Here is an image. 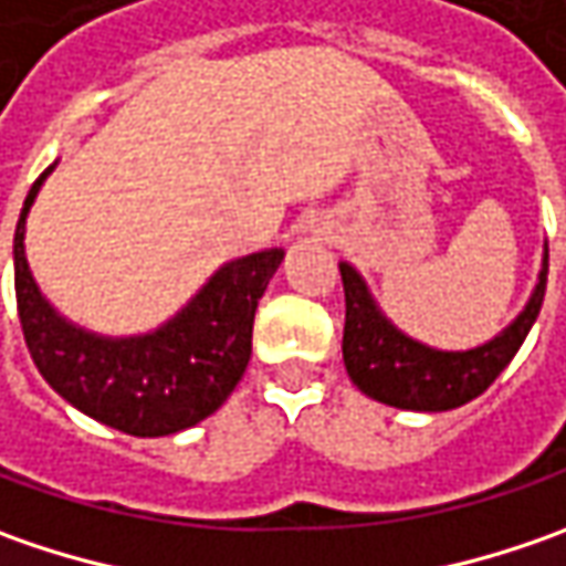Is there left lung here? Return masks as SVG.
Masks as SVG:
<instances>
[{"mask_svg":"<svg viewBox=\"0 0 566 566\" xmlns=\"http://www.w3.org/2000/svg\"><path fill=\"white\" fill-rule=\"evenodd\" d=\"M339 276L346 293L343 361L349 380L365 397L394 409L447 412L485 394L533 331L548 283V242L542 249V268L533 293L520 315L472 349H438L409 337L384 315L359 268L339 261Z\"/></svg>","mask_w":566,"mask_h":566,"instance_id":"left-lung-1","label":"left lung"}]
</instances>
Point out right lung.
Masks as SVG:
<instances>
[{
  "label": "right lung",
  "mask_w": 566,
  "mask_h": 566,
  "mask_svg": "<svg viewBox=\"0 0 566 566\" xmlns=\"http://www.w3.org/2000/svg\"><path fill=\"white\" fill-rule=\"evenodd\" d=\"M53 169L33 182L14 229L18 317L36 371L84 416L132 438H164L205 422L245 375L254 312L286 251L227 261L154 331L106 337L62 315L28 264V213Z\"/></svg>",
  "instance_id": "add662e5"
}]
</instances>
